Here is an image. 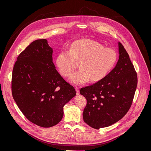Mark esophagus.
<instances>
[{
    "mask_svg": "<svg viewBox=\"0 0 151 151\" xmlns=\"http://www.w3.org/2000/svg\"><path fill=\"white\" fill-rule=\"evenodd\" d=\"M75 89H76V94L78 95V94H79V88L78 87H76L75 88Z\"/></svg>",
    "mask_w": 151,
    "mask_h": 151,
    "instance_id": "esophagus-1",
    "label": "esophagus"
}]
</instances>
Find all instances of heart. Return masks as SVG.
I'll use <instances>...</instances> for the list:
<instances>
[{"label": "heart", "instance_id": "1", "mask_svg": "<svg viewBox=\"0 0 151 151\" xmlns=\"http://www.w3.org/2000/svg\"><path fill=\"white\" fill-rule=\"evenodd\" d=\"M118 55L115 50L96 41L83 40L72 43L69 51H62L57 58V65L65 77L71 75L78 67L81 70L70 78L73 84L81 85L89 80L96 82L104 79L114 67Z\"/></svg>", "mask_w": 151, "mask_h": 151}]
</instances>
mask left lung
Masks as SVG:
<instances>
[{
  "instance_id": "1",
  "label": "left lung",
  "mask_w": 151,
  "mask_h": 151,
  "mask_svg": "<svg viewBox=\"0 0 151 151\" xmlns=\"http://www.w3.org/2000/svg\"><path fill=\"white\" fill-rule=\"evenodd\" d=\"M119 59L108 75L93 84L81 88L86 98L83 119L91 127L99 129L118 122L131 107L137 84V72L127 52L120 42Z\"/></svg>"
}]
</instances>
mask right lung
<instances>
[{"instance_id":"obj_1","label":"right lung","mask_w":151,"mask_h":151,"mask_svg":"<svg viewBox=\"0 0 151 151\" xmlns=\"http://www.w3.org/2000/svg\"><path fill=\"white\" fill-rule=\"evenodd\" d=\"M52 57L47 40H37L19 54L12 76L17 106L29 121L46 128L62 120L63 106L76 94L55 69Z\"/></svg>"}]
</instances>
